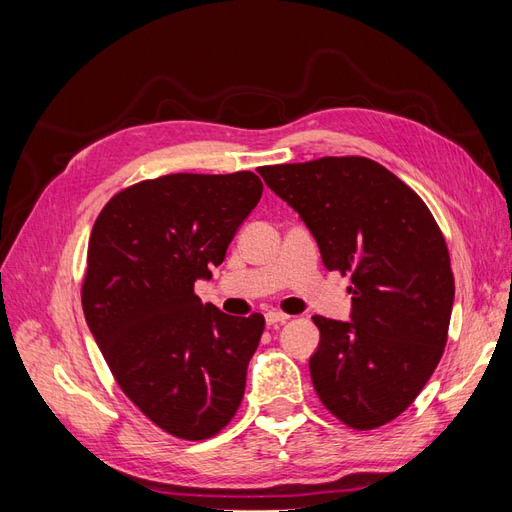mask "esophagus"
<instances>
[{
    "label": "esophagus",
    "mask_w": 512,
    "mask_h": 512,
    "mask_svg": "<svg viewBox=\"0 0 512 512\" xmlns=\"http://www.w3.org/2000/svg\"><path fill=\"white\" fill-rule=\"evenodd\" d=\"M290 316H286V314H282V312H267L265 314V320H267V324L269 327H273V324H282V322H286Z\"/></svg>",
    "instance_id": "34e87169"
}]
</instances>
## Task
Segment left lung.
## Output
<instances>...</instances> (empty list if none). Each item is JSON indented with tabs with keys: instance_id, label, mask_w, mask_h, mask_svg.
<instances>
[{
	"instance_id": "obj_1",
	"label": "left lung",
	"mask_w": 512,
	"mask_h": 512,
	"mask_svg": "<svg viewBox=\"0 0 512 512\" xmlns=\"http://www.w3.org/2000/svg\"><path fill=\"white\" fill-rule=\"evenodd\" d=\"M260 177L318 243L324 267L350 275V320L314 316V389L339 421L374 429L404 412L438 367L455 280L427 205L374 160L262 166Z\"/></svg>"
}]
</instances>
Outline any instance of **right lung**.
<instances>
[{
  "label": "right lung",
  "instance_id": "right-lung-1",
  "mask_svg": "<svg viewBox=\"0 0 512 512\" xmlns=\"http://www.w3.org/2000/svg\"><path fill=\"white\" fill-rule=\"evenodd\" d=\"M260 179L166 175L108 200L89 237L83 312L121 391L181 440L235 416L265 318L228 316L194 294L258 205Z\"/></svg>",
  "mask_w": 512,
  "mask_h": 512
}]
</instances>
